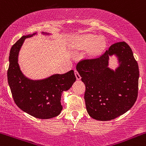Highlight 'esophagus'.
Segmentation results:
<instances>
[{"mask_svg": "<svg viewBox=\"0 0 146 146\" xmlns=\"http://www.w3.org/2000/svg\"><path fill=\"white\" fill-rule=\"evenodd\" d=\"M75 75H76V77L77 80H79L81 79L80 75L79 74V73H78V72L76 70H75Z\"/></svg>", "mask_w": 146, "mask_h": 146, "instance_id": "34e87169", "label": "esophagus"}]
</instances>
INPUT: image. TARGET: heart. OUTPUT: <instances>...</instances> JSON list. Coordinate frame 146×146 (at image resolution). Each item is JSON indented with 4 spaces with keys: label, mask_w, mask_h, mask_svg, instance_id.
Returning <instances> with one entry per match:
<instances>
[{
    "label": "heart",
    "mask_w": 146,
    "mask_h": 146,
    "mask_svg": "<svg viewBox=\"0 0 146 146\" xmlns=\"http://www.w3.org/2000/svg\"><path fill=\"white\" fill-rule=\"evenodd\" d=\"M73 44L76 48H84L92 46V52H98L103 48V41L98 36L91 34L81 35L76 36L73 39Z\"/></svg>",
    "instance_id": "1"
}]
</instances>
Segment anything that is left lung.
Returning <instances> with one entry per match:
<instances>
[{"label": "left lung", "instance_id": "obj_1", "mask_svg": "<svg viewBox=\"0 0 146 146\" xmlns=\"http://www.w3.org/2000/svg\"><path fill=\"white\" fill-rule=\"evenodd\" d=\"M119 66L108 67L109 57ZM76 69L86 86L84 100L91 118L107 121L130 110L138 96L139 70L131 48L125 41L111 45L100 57L80 61Z\"/></svg>", "mask_w": 146, "mask_h": 146}]
</instances>
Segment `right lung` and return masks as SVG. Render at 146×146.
I'll list each match as a JSON object with an SVG mask.
<instances>
[{
    "label": "right lung",
    "mask_w": 146,
    "mask_h": 146,
    "mask_svg": "<svg viewBox=\"0 0 146 146\" xmlns=\"http://www.w3.org/2000/svg\"><path fill=\"white\" fill-rule=\"evenodd\" d=\"M23 36L11 48L7 70L8 84L16 105L25 113L40 119L56 117L62 110L61 97L76 80L73 70L64 74H53L41 80H32L22 73L19 64V54L25 39ZM41 34L50 35V33Z\"/></svg>",
    "instance_id": "1"
}]
</instances>
